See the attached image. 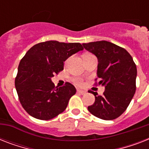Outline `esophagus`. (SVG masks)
Wrapping results in <instances>:
<instances>
[{"label":"esophagus","mask_w":149,"mask_h":149,"mask_svg":"<svg viewBox=\"0 0 149 149\" xmlns=\"http://www.w3.org/2000/svg\"><path fill=\"white\" fill-rule=\"evenodd\" d=\"M77 93H79V94H82V95H84V94H85L86 92L84 91H81V90H77Z\"/></svg>","instance_id":"esophagus-1"}]
</instances>
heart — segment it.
Segmentation results:
<instances>
[{
  "label": "heart",
  "instance_id": "b5f03b06",
  "mask_svg": "<svg viewBox=\"0 0 149 149\" xmlns=\"http://www.w3.org/2000/svg\"><path fill=\"white\" fill-rule=\"evenodd\" d=\"M73 81L77 85H79V86H83V84H84V82L81 79H79V78H76V79H73Z\"/></svg>",
  "mask_w": 149,
  "mask_h": 149
}]
</instances>
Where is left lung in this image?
<instances>
[{
    "label": "left lung",
    "mask_w": 149,
    "mask_h": 149,
    "mask_svg": "<svg viewBox=\"0 0 149 149\" xmlns=\"http://www.w3.org/2000/svg\"><path fill=\"white\" fill-rule=\"evenodd\" d=\"M83 46L97 56L98 84L105 86L102 96L91 91L95 102L88 111L103 120L116 119L126 111L135 93L136 65L127 50L110 42L84 43Z\"/></svg>",
    "instance_id": "obj_1"
}]
</instances>
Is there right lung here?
I'll list each match as a JSON object with an SVG mask.
<instances>
[{
	"label": "right lung",
	"mask_w": 149,
	"mask_h": 149,
	"mask_svg": "<svg viewBox=\"0 0 149 149\" xmlns=\"http://www.w3.org/2000/svg\"><path fill=\"white\" fill-rule=\"evenodd\" d=\"M83 49L78 42L47 41L27 52L20 62L15 82L20 103L27 113L47 120L65 111L76 88L68 82L58 88L51 78L63 70V63L70 56Z\"/></svg>",
	"instance_id": "add662e5"
}]
</instances>
